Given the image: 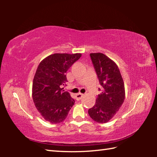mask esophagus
<instances>
[{
  "label": "esophagus",
  "mask_w": 157,
  "mask_h": 157,
  "mask_svg": "<svg viewBox=\"0 0 157 157\" xmlns=\"http://www.w3.org/2000/svg\"><path fill=\"white\" fill-rule=\"evenodd\" d=\"M83 96H84V95L82 94H76V95H75V99H76L77 100H80Z\"/></svg>",
  "instance_id": "esophagus-1"
}]
</instances>
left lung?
<instances>
[{"label":"left lung","instance_id":"obj_1","mask_svg":"<svg viewBox=\"0 0 157 157\" xmlns=\"http://www.w3.org/2000/svg\"><path fill=\"white\" fill-rule=\"evenodd\" d=\"M90 56L102 86V93L88 113L94 121L105 123L116 115L124 102V82L118 66L110 58L100 52L91 53Z\"/></svg>","mask_w":157,"mask_h":157}]
</instances>
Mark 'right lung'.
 <instances>
[{
	"instance_id": "add662e5",
	"label": "right lung",
	"mask_w": 157,
	"mask_h": 157,
	"mask_svg": "<svg viewBox=\"0 0 157 157\" xmlns=\"http://www.w3.org/2000/svg\"><path fill=\"white\" fill-rule=\"evenodd\" d=\"M82 54L55 53L39 63L34 77L33 99L37 111L46 121L52 124L65 120L75 102L67 91H63L68 68Z\"/></svg>"
}]
</instances>
